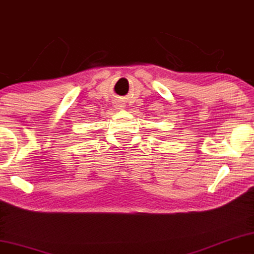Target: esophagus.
<instances>
[{
    "label": "esophagus",
    "mask_w": 254,
    "mask_h": 254,
    "mask_svg": "<svg viewBox=\"0 0 254 254\" xmlns=\"http://www.w3.org/2000/svg\"><path fill=\"white\" fill-rule=\"evenodd\" d=\"M120 107H123V106H120Z\"/></svg>",
    "instance_id": "1"
}]
</instances>
